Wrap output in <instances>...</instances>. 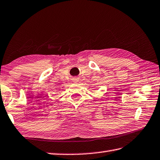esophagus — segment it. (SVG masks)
Segmentation results:
<instances>
[{"instance_id":"1","label":"esophagus","mask_w":160,"mask_h":160,"mask_svg":"<svg viewBox=\"0 0 160 160\" xmlns=\"http://www.w3.org/2000/svg\"><path fill=\"white\" fill-rule=\"evenodd\" d=\"M72 81H73L74 83H77V82H79V79H78V78H77V77L73 78Z\"/></svg>"}]
</instances>
